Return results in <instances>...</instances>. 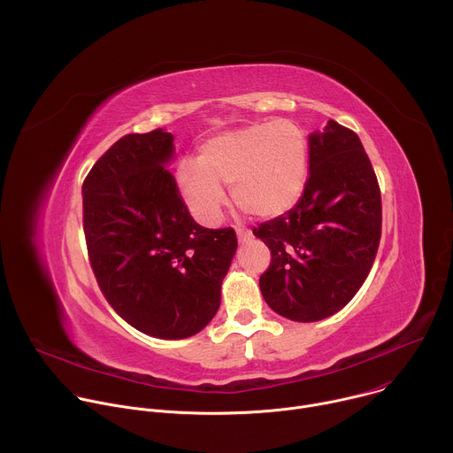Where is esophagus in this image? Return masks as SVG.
Masks as SVG:
<instances>
[{
    "label": "esophagus",
    "mask_w": 453,
    "mask_h": 453,
    "mask_svg": "<svg viewBox=\"0 0 453 453\" xmlns=\"http://www.w3.org/2000/svg\"><path fill=\"white\" fill-rule=\"evenodd\" d=\"M250 231L249 229H243V227H238L236 229V238H238V242L240 243H243V242H249L250 240Z\"/></svg>",
    "instance_id": "esophagus-1"
}]
</instances>
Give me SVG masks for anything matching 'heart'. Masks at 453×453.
<instances>
[{
	"instance_id": "heart-1",
	"label": "heart",
	"mask_w": 453,
	"mask_h": 453,
	"mask_svg": "<svg viewBox=\"0 0 453 453\" xmlns=\"http://www.w3.org/2000/svg\"><path fill=\"white\" fill-rule=\"evenodd\" d=\"M308 179V142L290 119L256 121L210 138L199 159L177 165V186L193 213L204 224L220 219L233 184L236 206L256 219H274L303 196Z\"/></svg>"
}]
</instances>
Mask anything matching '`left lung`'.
Returning a JSON list of instances; mask_svg holds the SVG:
<instances>
[{"label":"left lung","mask_w":453,"mask_h":453,"mask_svg":"<svg viewBox=\"0 0 453 453\" xmlns=\"http://www.w3.org/2000/svg\"><path fill=\"white\" fill-rule=\"evenodd\" d=\"M308 180L297 204L254 229L273 254L260 278L280 315L313 322L344 308L365 281L381 234V199L360 138L330 119L308 136Z\"/></svg>","instance_id":"left-lung-1"}]
</instances>
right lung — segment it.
<instances>
[{
	"instance_id": "obj_1",
	"label": "right lung",
	"mask_w": 453,
	"mask_h": 453,
	"mask_svg": "<svg viewBox=\"0 0 453 453\" xmlns=\"http://www.w3.org/2000/svg\"><path fill=\"white\" fill-rule=\"evenodd\" d=\"M173 136L163 128L118 140L82 184L89 262L114 311L156 339L208 326L238 242L231 227L191 219L175 179Z\"/></svg>"
}]
</instances>
